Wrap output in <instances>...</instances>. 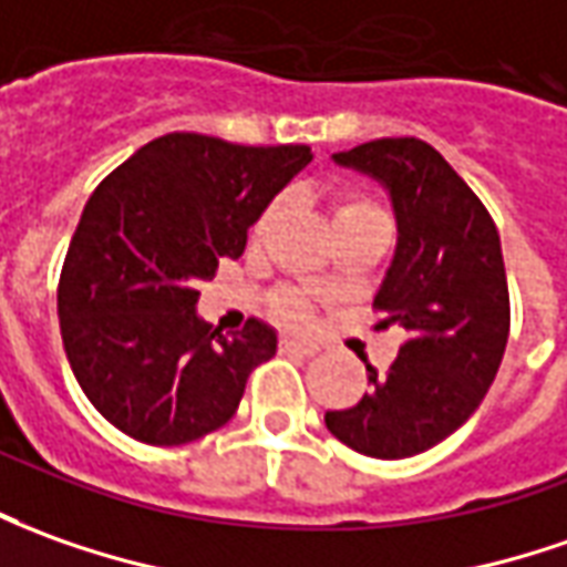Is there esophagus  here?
I'll return each instance as SVG.
<instances>
[{
  "label": "esophagus",
  "mask_w": 567,
  "mask_h": 567,
  "mask_svg": "<svg viewBox=\"0 0 567 567\" xmlns=\"http://www.w3.org/2000/svg\"><path fill=\"white\" fill-rule=\"evenodd\" d=\"M280 351H287V354H318V342H308V339H292V336H284L280 339Z\"/></svg>",
  "instance_id": "obj_1"
}]
</instances>
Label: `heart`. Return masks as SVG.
I'll list each match as a JSON object with an SVG mask.
<instances>
[{"mask_svg":"<svg viewBox=\"0 0 567 567\" xmlns=\"http://www.w3.org/2000/svg\"><path fill=\"white\" fill-rule=\"evenodd\" d=\"M277 213H280V200H271L261 209V216L256 218L252 237H261V234L268 231V228L275 225ZM351 221H385V216H382L373 203L364 200V197L339 194V197H333V228H339V225H351ZM271 311H275L284 323H306L308 299L299 290H280L275 296V302H271Z\"/></svg>","mask_w":567,"mask_h":567,"instance_id":"1","label":"heart"}]
</instances>
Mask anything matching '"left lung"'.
<instances>
[{"mask_svg":"<svg viewBox=\"0 0 567 567\" xmlns=\"http://www.w3.org/2000/svg\"><path fill=\"white\" fill-rule=\"evenodd\" d=\"M380 182L395 209L398 246L373 299L408 342L389 373L367 364L370 392L323 423L377 460L423 454L485 401L509 339V287L494 218L454 166L420 138H377L333 154Z\"/></svg>","mask_w":567,"mask_h":567,"instance_id":"8db88e82","label":"left lung"}]
</instances>
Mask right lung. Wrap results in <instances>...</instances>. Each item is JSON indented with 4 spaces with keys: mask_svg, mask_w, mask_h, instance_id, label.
Instances as JSON below:
<instances>
[{
    "mask_svg": "<svg viewBox=\"0 0 567 567\" xmlns=\"http://www.w3.org/2000/svg\"><path fill=\"white\" fill-rule=\"evenodd\" d=\"M308 163L306 144L172 132L89 197L61 268L58 321L85 398L128 439L175 447L237 413L277 333L249 318L221 336L197 318V284L244 252L249 225Z\"/></svg>",
    "mask_w": 567,
    "mask_h": 567,
    "instance_id": "right-lung-1",
    "label": "right lung"
}]
</instances>
